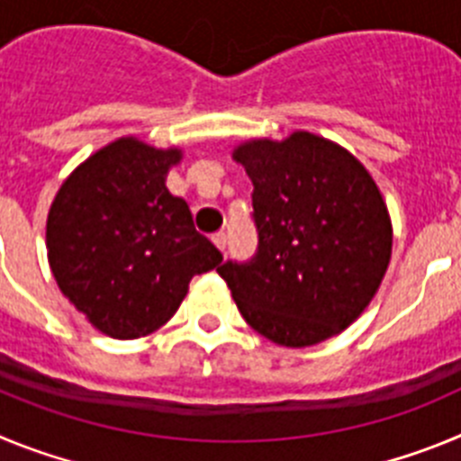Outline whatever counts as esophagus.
I'll use <instances>...</instances> for the list:
<instances>
[{
	"instance_id": "obj_1",
	"label": "esophagus",
	"mask_w": 461,
	"mask_h": 461,
	"mask_svg": "<svg viewBox=\"0 0 461 461\" xmlns=\"http://www.w3.org/2000/svg\"><path fill=\"white\" fill-rule=\"evenodd\" d=\"M212 242L217 244V249L223 254V251H226V244H228V235L226 233H217L214 238H212Z\"/></svg>"
}]
</instances>
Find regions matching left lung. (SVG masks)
<instances>
[{
	"mask_svg": "<svg viewBox=\"0 0 461 461\" xmlns=\"http://www.w3.org/2000/svg\"><path fill=\"white\" fill-rule=\"evenodd\" d=\"M233 158L254 185L258 251L217 267L244 321L288 348L344 332L381 286L393 221L369 170L309 131L251 138Z\"/></svg>",
	"mask_w": 461,
	"mask_h": 461,
	"instance_id": "8db88e82",
	"label": "left lung"
}]
</instances>
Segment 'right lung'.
Returning <instances> with one entry per match:
<instances>
[{
	"label": "right lung",
	"mask_w": 461,
	"mask_h": 461,
	"mask_svg": "<svg viewBox=\"0 0 461 461\" xmlns=\"http://www.w3.org/2000/svg\"><path fill=\"white\" fill-rule=\"evenodd\" d=\"M180 161V148L117 138L68 175L48 212L57 286L113 339H138L168 323L191 276L223 260L195 230L185 198L166 186Z\"/></svg>",
	"instance_id": "obj_1"
}]
</instances>
